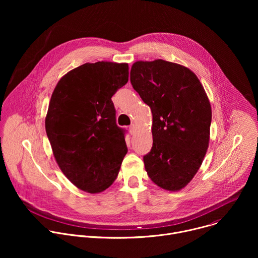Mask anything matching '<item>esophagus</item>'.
Segmentation results:
<instances>
[{"label": "esophagus", "instance_id": "esophagus-1", "mask_svg": "<svg viewBox=\"0 0 258 258\" xmlns=\"http://www.w3.org/2000/svg\"><path fill=\"white\" fill-rule=\"evenodd\" d=\"M136 131H137V125H136L135 123H133V124L130 126V132H131L132 135H135Z\"/></svg>", "mask_w": 258, "mask_h": 258}]
</instances>
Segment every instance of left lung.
I'll return each mask as SVG.
<instances>
[{"mask_svg":"<svg viewBox=\"0 0 258 258\" xmlns=\"http://www.w3.org/2000/svg\"><path fill=\"white\" fill-rule=\"evenodd\" d=\"M131 83L152 112L151 151L144 156L151 180L166 191H179L200 168L210 139L211 106L195 73L186 66L157 59L137 61Z\"/></svg>","mask_w":258,"mask_h":258,"instance_id":"1","label":"left lung"}]
</instances>
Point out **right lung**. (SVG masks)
I'll list each match as a JSON object with an SVG mask.
<instances>
[{
  "instance_id": "1",
  "label": "right lung",
  "mask_w": 258,
  "mask_h": 258,
  "mask_svg": "<svg viewBox=\"0 0 258 258\" xmlns=\"http://www.w3.org/2000/svg\"><path fill=\"white\" fill-rule=\"evenodd\" d=\"M127 82V63H85L63 76L52 94L45 120L52 151L64 175L85 192L111 186L127 153L111 100Z\"/></svg>"
}]
</instances>
